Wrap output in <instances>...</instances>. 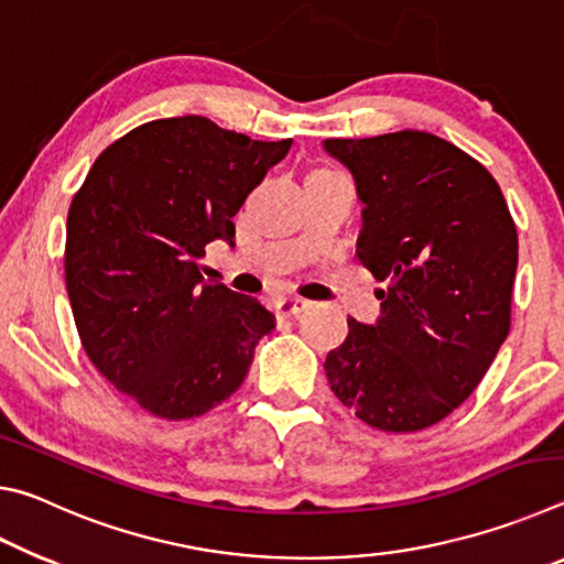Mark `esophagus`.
<instances>
[{"label":"esophagus","instance_id":"obj_1","mask_svg":"<svg viewBox=\"0 0 564 564\" xmlns=\"http://www.w3.org/2000/svg\"><path fill=\"white\" fill-rule=\"evenodd\" d=\"M308 305L311 303L305 299H295V295H289V299L275 301L273 308H275V316H279V318H291V316H299V313L308 308Z\"/></svg>","mask_w":564,"mask_h":564}]
</instances>
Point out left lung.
I'll use <instances>...</instances> for the list:
<instances>
[{
	"mask_svg": "<svg viewBox=\"0 0 564 564\" xmlns=\"http://www.w3.org/2000/svg\"><path fill=\"white\" fill-rule=\"evenodd\" d=\"M362 202L358 259L386 283L373 326L348 318L326 358L330 390L370 427L441 423L510 333L518 228L480 161L427 131L326 139Z\"/></svg>",
	"mask_w": 564,
	"mask_h": 564,
	"instance_id": "obj_1",
	"label": "left lung"
}]
</instances>
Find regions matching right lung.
I'll use <instances>...</instances> for the list:
<instances>
[{
	"label": "right lung",
	"instance_id": "right-lung-1",
	"mask_svg": "<svg viewBox=\"0 0 564 564\" xmlns=\"http://www.w3.org/2000/svg\"><path fill=\"white\" fill-rule=\"evenodd\" d=\"M293 139L253 141L206 117L131 129L94 161L66 216L64 275L94 368L164 420L231 398L275 316L206 283L198 259L234 246L231 218Z\"/></svg>",
	"mask_w": 564,
	"mask_h": 564
}]
</instances>
